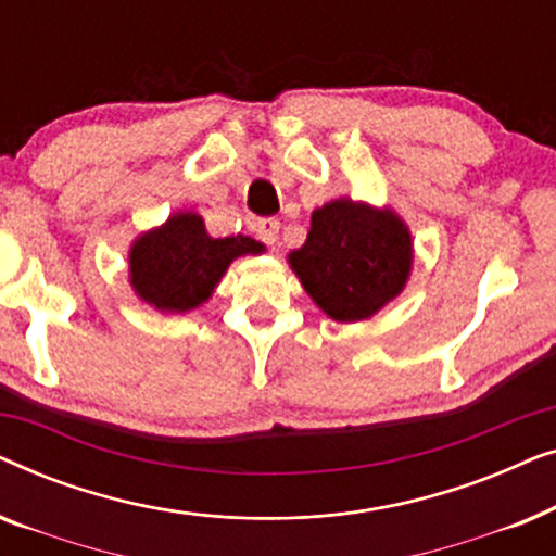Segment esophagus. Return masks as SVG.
Wrapping results in <instances>:
<instances>
[{
  "instance_id": "esophagus-1",
  "label": "esophagus",
  "mask_w": 556,
  "mask_h": 556,
  "mask_svg": "<svg viewBox=\"0 0 556 556\" xmlns=\"http://www.w3.org/2000/svg\"><path fill=\"white\" fill-rule=\"evenodd\" d=\"M278 230H280V223L276 217H261L255 223V235L265 242V245H273V242H276Z\"/></svg>"
}]
</instances>
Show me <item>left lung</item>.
Returning a JSON list of instances; mask_svg holds the SVG:
<instances>
[{"label": "left lung", "mask_w": 556, "mask_h": 556, "mask_svg": "<svg viewBox=\"0 0 556 556\" xmlns=\"http://www.w3.org/2000/svg\"><path fill=\"white\" fill-rule=\"evenodd\" d=\"M288 261L333 321H362L405 288L413 242L390 210L337 200L314 212L306 242Z\"/></svg>", "instance_id": "obj_1"}]
</instances>
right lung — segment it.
Segmentation results:
<instances>
[{
    "instance_id": "1",
    "label": "right lung",
    "mask_w": 556,
    "mask_h": 556,
    "mask_svg": "<svg viewBox=\"0 0 556 556\" xmlns=\"http://www.w3.org/2000/svg\"><path fill=\"white\" fill-rule=\"evenodd\" d=\"M245 253H263V245L245 235L210 238L202 217L185 212L134 242L131 286L151 306L181 314L207 301L227 265Z\"/></svg>"
}]
</instances>
